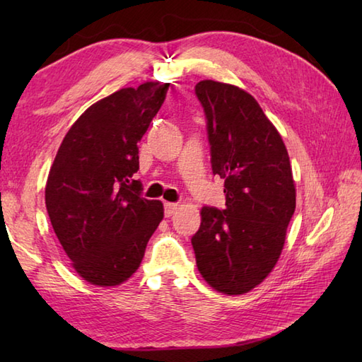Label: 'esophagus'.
<instances>
[{
	"instance_id": "1",
	"label": "esophagus",
	"mask_w": 362,
	"mask_h": 362,
	"mask_svg": "<svg viewBox=\"0 0 362 362\" xmlns=\"http://www.w3.org/2000/svg\"><path fill=\"white\" fill-rule=\"evenodd\" d=\"M177 204H171V202H166L165 204V216L166 218H169V216H173V214L177 211Z\"/></svg>"
}]
</instances>
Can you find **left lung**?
I'll return each mask as SVG.
<instances>
[{"instance_id": "obj_1", "label": "left lung", "mask_w": 362, "mask_h": 362, "mask_svg": "<svg viewBox=\"0 0 362 362\" xmlns=\"http://www.w3.org/2000/svg\"><path fill=\"white\" fill-rule=\"evenodd\" d=\"M194 91L204 107L213 174L224 179L226 209L204 206L191 244L210 286L244 294L276 264L296 211L289 156L247 91L216 81H201Z\"/></svg>"}]
</instances>
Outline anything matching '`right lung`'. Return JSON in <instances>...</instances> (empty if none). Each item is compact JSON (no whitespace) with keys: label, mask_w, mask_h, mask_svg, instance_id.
Wrapping results in <instances>:
<instances>
[{"label":"right lung","mask_w":362,"mask_h":362,"mask_svg":"<svg viewBox=\"0 0 362 362\" xmlns=\"http://www.w3.org/2000/svg\"><path fill=\"white\" fill-rule=\"evenodd\" d=\"M169 83L121 88L90 105L68 130L49 169L45 202L60 244L83 280L117 286L136 271L163 204L141 196L138 141Z\"/></svg>","instance_id":"add662e5"}]
</instances>
